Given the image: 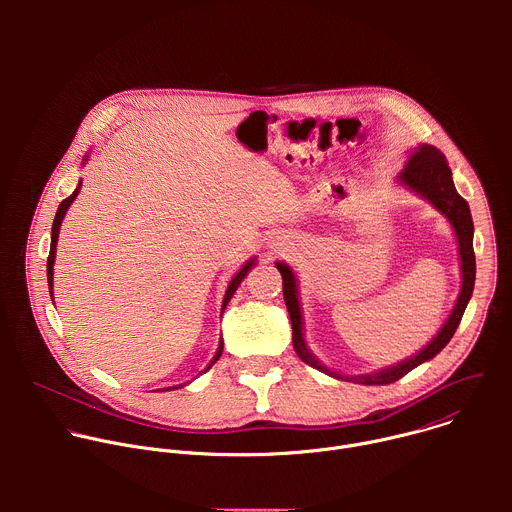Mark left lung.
Wrapping results in <instances>:
<instances>
[{
    "instance_id": "left-lung-1",
    "label": "left lung",
    "mask_w": 512,
    "mask_h": 512,
    "mask_svg": "<svg viewBox=\"0 0 512 512\" xmlns=\"http://www.w3.org/2000/svg\"><path fill=\"white\" fill-rule=\"evenodd\" d=\"M399 180L405 186L419 192L421 196H425L427 200H431L435 204V208H440L448 216V221L452 223L456 237H458V245H460L462 291H460V298L456 302V308H454L452 316L448 318V322L444 324V328L437 332V336L419 354H415L409 360H403L401 364H397V367L379 371L377 375L352 377V381H356L360 385L395 383L401 377H405L409 371L419 367L421 362L433 358L454 336V332L460 326V320L464 316V310L472 298V291H474V279H476V257H474V245H472L474 223H472L468 202L458 194V190L454 186L452 170L448 166L446 156L437 148H433V145H421V148L409 158L405 170L399 174ZM277 269L283 279V300H285V306H287V312L291 318V330H294V334H291V340H294V350L306 364H310V367H314L322 373H328L336 379H348V377H342V375L332 373L326 367H322V364L306 348V342L302 336V312H300V302H298L296 277H294V273H291V269L283 263H277Z\"/></svg>"
}]
</instances>
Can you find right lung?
Wrapping results in <instances>:
<instances>
[{
    "mask_svg": "<svg viewBox=\"0 0 512 512\" xmlns=\"http://www.w3.org/2000/svg\"><path fill=\"white\" fill-rule=\"evenodd\" d=\"M79 188H81V184L77 186V190L72 192L68 198H64L62 202H60V206H58V212H56V216H54V223H52V239H50V255H48V263H46V269H48V287H50V296H52V265H54V253H56V241H58V231H60V223H62V218H64V212L68 210V206H70V202L75 200V196H77V192H79ZM255 265V261H249L235 277H233V281L229 283V289H227V294H225V302H223V310L227 308V304H229V300L233 298V294H235V289L239 287V283L243 281V277L247 275V271L251 269ZM221 354H223V342H221V346H218V350H216V354H214V358H212V362H210V367L212 364L221 358ZM208 367V369H210Z\"/></svg>",
    "mask_w": 512,
    "mask_h": 512,
    "instance_id": "right-lung-1",
    "label": "right lung"
}]
</instances>
